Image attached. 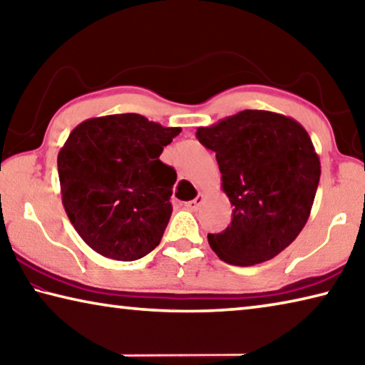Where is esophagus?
<instances>
[{
  "instance_id": "obj_1",
  "label": "esophagus",
  "mask_w": 365,
  "mask_h": 365,
  "mask_svg": "<svg viewBox=\"0 0 365 365\" xmlns=\"http://www.w3.org/2000/svg\"><path fill=\"white\" fill-rule=\"evenodd\" d=\"M202 201H205V195L200 193V195H197V196L195 197L193 201H188L185 206H187V207L190 209V211H196V209L202 205Z\"/></svg>"
}]
</instances>
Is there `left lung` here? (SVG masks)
Masks as SVG:
<instances>
[{
	"label": "left lung",
	"mask_w": 365,
	"mask_h": 365,
	"mask_svg": "<svg viewBox=\"0 0 365 365\" xmlns=\"http://www.w3.org/2000/svg\"><path fill=\"white\" fill-rule=\"evenodd\" d=\"M196 138L215 153L232 222L207 242L222 261L255 265L292 245L304 228L319 187L320 160L306 128L292 117L246 109Z\"/></svg>",
	"instance_id": "obj_1"
}]
</instances>
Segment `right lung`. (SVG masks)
I'll use <instances>...</instances> for the list:
<instances>
[{"label":"right lung","instance_id":"obj_1","mask_svg":"<svg viewBox=\"0 0 365 365\" xmlns=\"http://www.w3.org/2000/svg\"><path fill=\"white\" fill-rule=\"evenodd\" d=\"M180 132L140 114L93 117L71 132L58 154L63 205L98 255L137 261L159 245L177 180L159 156Z\"/></svg>","mask_w":365,"mask_h":365}]
</instances>
